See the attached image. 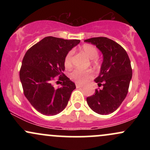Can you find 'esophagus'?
Wrapping results in <instances>:
<instances>
[{"label":"esophagus","mask_w":150,"mask_h":150,"mask_svg":"<svg viewBox=\"0 0 150 150\" xmlns=\"http://www.w3.org/2000/svg\"><path fill=\"white\" fill-rule=\"evenodd\" d=\"M83 85H80V84H76V87L77 88H80V87H82Z\"/></svg>","instance_id":"obj_1"}]
</instances>
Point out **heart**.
<instances>
[{"instance_id":"b5f03b06","label":"heart","mask_w":150,"mask_h":150,"mask_svg":"<svg viewBox=\"0 0 150 150\" xmlns=\"http://www.w3.org/2000/svg\"><path fill=\"white\" fill-rule=\"evenodd\" d=\"M82 51L89 59H93L92 63L94 65H97L98 61L95 59L98 56V50L97 48L91 44H84L82 46ZM72 56H73V51H70L65 56L64 59V65L65 68H70L73 65L72 63ZM70 78L73 81L79 84H84L89 80L92 77V72L91 70H82L76 69L73 70L70 75Z\"/></svg>"}]
</instances>
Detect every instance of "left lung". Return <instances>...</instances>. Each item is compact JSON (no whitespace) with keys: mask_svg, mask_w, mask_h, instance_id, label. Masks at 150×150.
<instances>
[{"mask_svg":"<svg viewBox=\"0 0 150 150\" xmlns=\"http://www.w3.org/2000/svg\"><path fill=\"white\" fill-rule=\"evenodd\" d=\"M97 46L103 54L99 76L94 80L101 89H95L87 98L92 111L101 115L114 112L120 106L128 92L132 78L130 61L125 50L118 43L106 37H94L85 40Z\"/></svg>","mask_w":150,"mask_h":150,"instance_id":"obj_1","label":"left lung"}]
</instances>
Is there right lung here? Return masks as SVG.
<instances>
[{
    "mask_svg": "<svg viewBox=\"0 0 150 150\" xmlns=\"http://www.w3.org/2000/svg\"><path fill=\"white\" fill-rule=\"evenodd\" d=\"M80 42L77 39L46 37L25 53L20 71L24 94L32 106L42 114L53 116L61 113L76 88L63 72L65 56ZM58 75L62 80L61 87L56 89L52 83Z\"/></svg>",
    "mask_w": 150,
    "mask_h": 150,
    "instance_id": "1",
    "label": "right lung"
}]
</instances>
